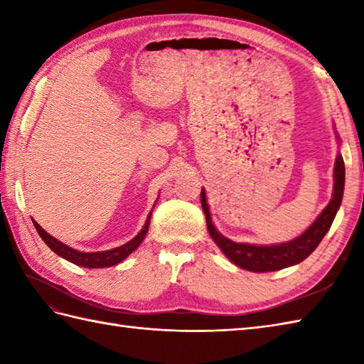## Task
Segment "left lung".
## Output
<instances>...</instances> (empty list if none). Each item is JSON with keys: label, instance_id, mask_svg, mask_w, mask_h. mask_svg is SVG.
Returning a JSON list of instances; mask_svg holds the SVG:
<instances>
[{"label": "left lung", "instance_id": "left-lung-1", "mask_svg": "<svg viewBox=\"0 0 364 364\" xmlns=\"http://www.w3.org/2000/svg\"><path fill=\"white\" fill-rule=\"evenodd\" d=\"M344 161L341 154L336 156L335 172H333V197L330 203L323 208V211L319 214V218L313 222V225L308 228L305 233H301L299 237L292 239L289 242L275 244V245H253V244H239L230 241L228 237L222 236L215 230L211 220L210 208L206 203L205 191L202 189V208L206 218L208 231L213 237V241L219 245V249L225 253V257L233 261L236 266L242 267L250 272H272V270H280L289 267L304 261L306 257L316 250V247L327 235L331 223H333L335 215L341 205L343 194H344Z\"/></svg>", "mask_w": 364, "mask_h": 364}]
</instances>
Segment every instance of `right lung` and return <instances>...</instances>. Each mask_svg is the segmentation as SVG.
Here are the masks:
<instances>
[{"instance_id":"1","label":"right lung","mask_w":364,"mask_h":364,"mask_svg":"<svg viewBox=\"0 0 364 364\" xmlns=\"http://www.w3.org/2000/svg\"><path fill=\"white\" fill-rule=\"evenodd\" d=\"M150 218H151V213L149 214V218H146L144 228L139 231V235L131 239L129 242L123 244L120 247H115V249H111V250L89 252V253L72 249V247H68L64 242L58 241V239L53 237L50 233H46V231L41 225H38L36 220H33V223H34V227L37 230V233L41 235V237L43 239V242L48 245L54 253L59 255L60 258L70 261L76 266L95 269V267H111V266L119 264V262L125 259L128 255L133 253L137 249V247L141 245V242L144 241V237L146 236V231H149V227H150Z\"/></svg>"}]
</instances>
